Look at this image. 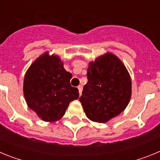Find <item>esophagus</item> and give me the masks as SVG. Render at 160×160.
Here are the masks:
<instances>
[{"label": "esophagus", "mask_w": 160, "mask_h": 160, "mask_svg": "<svg viewBox=\"0 0 160 160\" xmlns=\"http://www.w3.org/2000/svg\"><path fill=\"white\" fill-rule=\"evenodd\" d=\"M78 89L79 95L81 96V94H82V86H81V85H80V86H78Z\"/></svg>", "instance_id": "1"}]
</instances>
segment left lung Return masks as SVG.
Masks as SVG:
<instances>
[{
	"label": "left lung",
	"mask_w": 160,
	"mask_h": 160,
	"mask_svg": "<svg viewBox=\"0 0 160 160\" xmlns=\"http://www.w3.org/2000/svg\"><path fill=\"white\" fill-rule=\"evenodd\" d=\"M87 79L79 101L89 119L105 123L128 107L131 97V76L116 55L107 52L90 62Z\"/></svg>",
	"instance_id": "8db88e82"
}]
</instances>
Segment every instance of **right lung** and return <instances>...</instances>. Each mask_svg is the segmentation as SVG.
Listing matches in <instances>:
<instances>
[{"mask_svg": "<svg viewBox=\"0 0 160 160\" xmlns=\"http://www.w3.org/2000/svg\"><path fill=\"white\" fill-rule=\"evenodd\" d=\"M59 56L46 52L31 64L24 78L23 91L28 107L45 122H55L65 114L70 102L78 99V88L70 81Z\"/></svg>", "mask_w": 160, "mask_h": 160, "instance_id": "right-lung-1", "label": "right lung"}]
</instances>
